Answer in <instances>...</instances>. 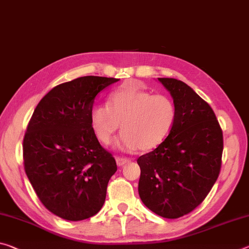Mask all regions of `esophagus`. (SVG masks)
Wrapping results in <instances>:
<instances>
[{"label": "esophagus", "instance_id": "obj_1", "mask_svg": "<svg viewBox=\"0 0 249 249\" xmlns=\"http://www.w3.org/2000/svg\"><path fill=\"white\" fill-rule=\"evenodd\" d=\"M129 160L128 159H125V157H120L117 156L116 157V163L118 166H123V165H125L126 163H128Z\"/></svg>", "mask_w": 249, "mask_h": 249}]
</instances>
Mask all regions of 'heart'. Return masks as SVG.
<instances>
[{
	"mask_svg": "<svg viewBox=\"0 0 249 249\" xmlns=\"http://www.w3.org/2000/svg\"><path fill=\"white\" fill-rule=\"evenodd\" d=\"M177 117L174 101L154 94L137 84H127L109 95L107 106L90 109V125L97 140L105 145L120 128L118 144L126 151H152L171 134Z\"/></svg>",
	"mask_w": 249,
	"mask_h": 249,
	"instance_id": "1",
	"label": "heart"
}]
</instances>
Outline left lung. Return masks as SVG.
Wrapping results in <instances>:
<instances>
[{
	"label": "left lung",
	"mask_w": 249,
	"mask_h": 249,
	"mask_svg": "<svg viewBox=\"0 0 249 249\" xmlns=\"http://www.w3.org/2000/svg\"><path fill=\"white\" fill-rule=\"evenodd\" d=\"M177 108L172 132L154 151L137 160L142 202L164 218L194 211L214 186L222 166L223 131L214 110L176 78H159Z\"/></svg>",
	"instance_id": "1"
}]
</instances>
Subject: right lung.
Instances as JSON below:
<instances>
[{
	"instance_id": "right-lung-1",
	"label": "right lung",
	"mask_w": 249,
	"mask_h": 249,
	"mask_svg": "<svg viewBox=\"0 0 249 249\" xmlns=\"http://www.w3.org/2000/svg\"><path fill=\"white\" fill-rule=\"evenodd\" d=\"M117 81L83 76L62 83L39 101L27 125L25 173L42 204L63 219L89 218L105 202L117 166L93 132L90 109L97 94Z\"/></svg>"
}]
</instances>
